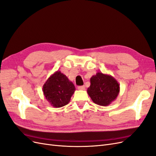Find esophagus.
Here are the masks:
<instances>
[{"instance_id": "obj_1", "label": "esophagus", "mask_w": 156, "mask_h": 156, "mask_svg": "<svg viewBox=\"0 0 156 156\" xmlns=\"http://www.w3.org/2000/svg\"><path fill=\"white\" fill-rule=\"evenodd\" d=\"M85 89V87H84V86H80V87H78V90H83Z\"/></svg>"}]
</instances>
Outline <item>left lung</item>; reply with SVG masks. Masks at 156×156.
Masks as SVG:
<instances>
[{"mask_svg":"<svg viewBox=\"0 0 156 156\" xmlns=\"http://www.w3.org/2000/svg\"><path fill=\"white\" fill-rule=\"evenodd\" d=\"M87 93L94 103L107 106L115 101L120 92V85L110 75L98 72L90 78Z\"/></svg>","mask_w":156,"mask_h":156,"instance_id":"obj_1","label":"left lung"}]
</instances>
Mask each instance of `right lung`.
<instances>
[{
	"label": "right lung",
	"mask_w": 156,
	"mask_h": 156,
	"mask_svg": "<svg viewBox=\"0 0 156 156\" xmlns=\"http://www.w3.org/2000/svg\"><path fill=\"white\" fill-rule=\"evenodd\" d=\"M75 90L73 83L58 70L51 75L43 86L46 100L56 108L68 104Z\"/></svg>",
	"instance_id": "1"
}]
</instances>
